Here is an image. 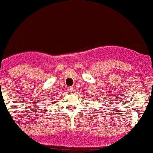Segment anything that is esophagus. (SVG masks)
<instances>
[{
	"instance_id": "obj_1",
	"label": "esophagus",
	"mask_w": 153,
	"mask_h": 153,
	"mask_svg": "<svg viewBox=\"0 0 153 153\" xmlns=\"http://www.w3.org/2000/svg\"><path fill=\"white\" fill-rule=\"evenodd\" d=\"M68 91L70 93H74V88L73 86H70V87H68Z\"/></svg>"
}]
</instances>
